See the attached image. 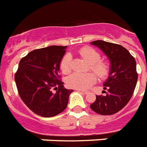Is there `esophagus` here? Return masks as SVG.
<instances>
[{"instance_id":"obj_1","label":"esophagus","mask_w":147,"mask_h":147,"mask_svg":"<svg viewBox=\"0 0 147 147\" xmlns=\"http://www.w3.org/2000/svg\"><path fill=\"white\" fill-rule=\"evenodd\" d=\"M79 90L80 93H83V94H87V93H89L88 91H86V90Z\"/></svg>"}]
</instances>
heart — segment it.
Segmentation results:
<instances>
[{
  "instance_id": "obj_1",
  "label": "heart",
  "mask_w": 147,
  "mask_h": 147,
  "mask_svg": "<svg viewBox=\"0 0 147 147\" xmlns=\"http://www.w3.org/2000/svg\"><path fill=\"white\" fill-rule=\"evenodd\" d=\"M79 54L83 59L90 65V68L98 76L100 79H104L109 74V67L106 63L100 61V55L97 52L85 47L79 51ZM60 68L64 74H68L71 71V56L70 54H66L62 57L60 63ZM96 81V76L93 72L79 73L75 72L67 79L68 86L78 90H86L90 88Z\"/></svg>"
}]
</instances>
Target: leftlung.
<instances>
[{
    "mask_svg": "<svg viewBox=\"0 0 147 147\" xmlns=\"http://www.w3.org/2000/svg\"><path fill=\"white\" fill-rule=\"evenodd\" d=\"M104 52L110 61L109 75L104 82L106 95L96 96L91 109L102 115L118 112L128 104L133 94L138 79L136 60L121 45L103 40L91 42Z\"/></svg>",
    "mask_w": 147,
    "mask_h": 147,
    "instance_id": "1",
    "label": "left lung"
}]
</instances>
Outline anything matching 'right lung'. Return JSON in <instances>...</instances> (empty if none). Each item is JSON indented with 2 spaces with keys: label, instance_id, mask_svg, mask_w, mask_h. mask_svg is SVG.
<instances>
[{
  "label": "right lung",
  "instance_id": "1",
  "mask_svg": "<svg viewBox=\"0 0 147 147\" xmlns=\"http://www.w3.org/2000/svg\"><path fill=\"white\" fill-rule=\"evenodd\" d=\"M67 46H50L29 52L18 64L15 76L18 94L35 114L50 118L67 107L73 90L60 80V63ZM53 88L57 91L53 93Z\"/></svg>",
  "mask_w": 147,
  "mask_h": 147
}]
</instances>
